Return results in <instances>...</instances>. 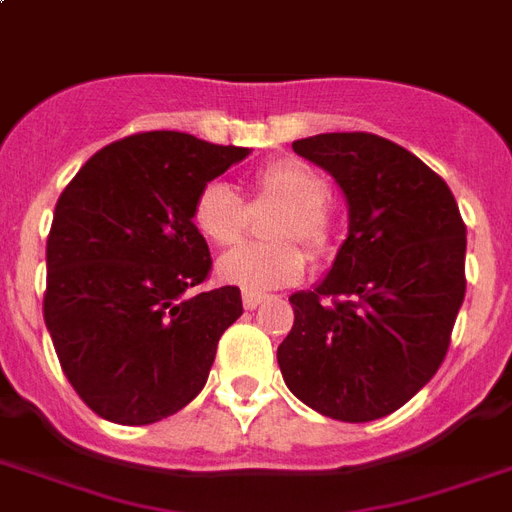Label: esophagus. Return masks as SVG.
<instances>
[{
	"label": "esophagus",
	"instance_id": "esophagus-1",
	"mask_svg": "<svg viewBox=\"0 0 512 512\" xmlns=\"http://www.w3.org/2000/svg\"><path fill=\"white\" fill-rule=\"evenodd\" d=\"M265 295H260V292H244V308H257L260 303H263Z\"/></svg>",
	"mask_w": 512,
	"mask_h": 512
}]
</instances>
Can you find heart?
Here are the masks:
<instances>
[{"label":"heart","mask_w":512,"mask_h":512,"mask_svg":"<svg viewBox=\"0 0 512 512\" xmlns=\"http://www.w3.org/2000/svg\"><path fill=\"white\" fill-rule=\"evenodd\" d=\"M252 204L279 206L268 228L271 247H241L220 257L217 276L230 287L247 292H268L295 284L306 271V255L333 249L335 217L330 209V182L319 169L298 158L273 161L252 179ZM193 228L214 247H233L247 233V206L222 182H209L198 190L190 209Z\"/></svg>","instance_id":"b5f03b06"}]
</instances>
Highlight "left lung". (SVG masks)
<instances>
[{"instance_id":"8db88e82","label":"left lung","mask_w":512,"mask_h":512,"mask_svg":"<svg viewBox=\"0 0 512 512\" xmlns=\"http://www.w3.org/2000/svg\"><path fill=\"white\" fill-rule=\"evenodd\" d=\"M292 150L341 185L349 236L325 282L290 298L295 325L276 360L292 395L322 416L381 419L446 360L467 228L443 177L384 136L319 134Z\"/></svg>"}]
</instances>
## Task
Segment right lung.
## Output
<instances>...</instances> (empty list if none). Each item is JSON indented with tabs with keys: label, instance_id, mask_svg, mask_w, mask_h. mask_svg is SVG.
I'll return each mask as SVG.
<instances>
[{
	"label": "right lung",
	"instance_id": "1",
	"mask_svg": "<svg viewBox=\"0 0 512 512\" xmlns=\"http://www.w3.org/2000/svg\"><path fill=\"white\" fill-rule=\"evenodd\" d=\"M179 131L101 147L58 195L45 325L74 392L115 424H152L204 389L239 287L190 295L212 271L193 228L198 190L247 158Z\"/></svg>",
	"mask_w": 512,
	"mask_h": 512
}]
</instances>
